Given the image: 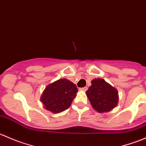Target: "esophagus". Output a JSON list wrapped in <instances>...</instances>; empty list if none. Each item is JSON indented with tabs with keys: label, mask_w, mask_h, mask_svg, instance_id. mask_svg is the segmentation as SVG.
Wrapping results in <instances>:
<instances>
[{
	"label": "esophagus",
	"mask_w": 146,
	"mask_h": 146,
	"mask_svg": "<svg viewBox=\"0 0 146 146\" xmlns=\"http://www.w3.org/2000/svg\"><path fill=\"white\" fill-rule=\"evenodd\" d=\"M80 90H82V91H86L87 90H88V88H87V87H84V88H80Z\"/></svg>",
	"instance_id": "1"
}]
</instances>
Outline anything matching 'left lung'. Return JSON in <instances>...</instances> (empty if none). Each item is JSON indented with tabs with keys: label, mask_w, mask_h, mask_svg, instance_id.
Instances as JSON below:
<instances>
[{
	"label": "left lung",
	"mask_w": 146,
	"mask_h": 146,
	"mask_svg": "<svg viewBox=\"0 0 146 146\" xmlns=\"http://www.w3.org/2000/svg\"><path fill=\"white\" fill-rule=\"evenodd\" d=\"M92 85L86 91L91 105L99 113L107 112L117 107L119 102L118 91L104 80L94 79Z\"/></svg>",
	"instance_id": "8db88e82"
}]
</instances>
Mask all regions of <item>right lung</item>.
Listing matches in <instances>:
<instances>
[{"label": "right lung", "mask_w": 146, "mask_h": 146, "mask_svg": "<svg viewBox=\"0 0 146 146\" xmlns=\"http://www.w3.org/2000/svg\"><path fill=\"white\" fill-rule=\"evenodd\" d=\"M78 88L67 79H59L46 87L41 102L46 110L54 114L67 110L76 98Z\"/></svg>", "instance_id": "obj_1"}]
</instances>
